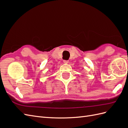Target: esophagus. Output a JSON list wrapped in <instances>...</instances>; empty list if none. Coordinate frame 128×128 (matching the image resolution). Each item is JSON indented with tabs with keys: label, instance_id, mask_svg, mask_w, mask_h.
<instances>
[{
	"label": "esophagus",
	"instance_id": "34e87169",
	"mask_svg": "<svg viewBox=\"0 0 128 128\" xmlns=\"http://www.w3.org/2000/svg\"><path fill=\"white\" fill-rule=\"evenodd\" d=\"M64 62V63H66V64H68L69 62V61L68 60H64L63 61Z\"/></svg>",
	"mask_w": 128,
	"mask_h": 128
}]
</instances>
